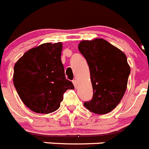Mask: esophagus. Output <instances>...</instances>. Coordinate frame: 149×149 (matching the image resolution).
Returning <instances> with one entry per match:
<instances>
[{
	"mask_svg": "<svg viewBox=\"0 0 149 149\" xmlns=\"http://www.w3.org/2000/svg\"><path fill=\"white\" fill-rule=\"evenodd\" d=\"M72 83H73V85H74L75 88H76V87H77V82L76 79H73V80H72Z\"/></svg>",
	"mask_w": 149,
	"mask_h": 149,
	"instance_id": "esophagus-1",
	"label": "esophagus"
}]
</instances>
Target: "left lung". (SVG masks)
Listing matches in <instances>:
<instances>
[{
    "label": "left lung",
    "instance_id": "1",
    "mask_svg": "<svg viewBox=\"0 0 149 149\" xmlns=\"http://www.w3.org/2000/svg\"><path fill=\"white\" fill-rule=\"evenodd\" d=\"M78 49L89 67L93 91L92 99L84 106L95 114L110 112L126 91L130 74L126 55L101 38L81 41Z\"/></svg>",
    "mask_w": 149,
    "mask_h": 149
}]
</instances>
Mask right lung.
Returning a JSON list of instances; mask_svg holds the SVG:
<instances>
[{
    "instance_id": "1",
    "label": "right lung",
    "mask_w": 149,
    "mask_h": 149,
    "mask_svg": "<svg viewBox=\"0 0 149 149\" xmlns=\"http://www.w3.org/2000/svg\"><path fill=\"white\" fill-rule=\"evenodd\" d=\"M61 51V42H46L26 51L15 64L14 87L22 102L34 112L56 111L66 91L74 88L65 77Z\"/></svg>"
}]
</instances>
